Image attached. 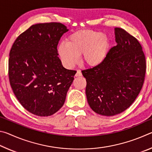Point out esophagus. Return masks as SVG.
<instances>
[{"label": "esophagus", "instance_id": "obj_1", "mask_svg": "<svg viewBox=\"0 0 152 152\" xmlns=\"http://www.w3.org/2000/svg\"><path fill=\"white\" fill-rule=\"evenodd\" d=\"M82 72H80V70H78L77 71V72H76V77H79V76H82Z\"/></svg>", "mask_w": 152, "mask_h": 152}]
</instances>
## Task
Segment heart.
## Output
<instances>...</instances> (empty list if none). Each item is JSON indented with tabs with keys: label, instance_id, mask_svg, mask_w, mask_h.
Returning <instances> with one entry per match:
<instances>
[{
	"label": "heart",
	"instance_id": "b5f03b06",
	"mask_svg": "<svg viewBox=\"0 0 152 152\" xmlns=\"http://www.w3.org/2000/svg\"><path fill=\"white\" fill-rule=\"evenodd\" d=\"M110 47V38L101 31L82 30L68 37L67 42H61L58 51L61 62L68 68H72L82 60L87 66L95 67L106 59Z\"/></svg>",
	"mask_w": 152,
	"mask_h": 152
}]
</instances>
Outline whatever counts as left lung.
<instances>
[{"mask_svg": "<svg viewBox=\"0 0 152 152\" xmlns=\"http://www.w3.org/2000/svg\"><path fill=\"white\" fill-rule=\"evenodd\" d=\"M117 45L99 66L82 70L89 106L97 114L114 116L128 109L140 93L146 71L140 42L121 28H115Z\"/></svg>", "mask_w": 152, "mask_h": 152, "instance_id": "1", "label": "left lung"}]
</instances>
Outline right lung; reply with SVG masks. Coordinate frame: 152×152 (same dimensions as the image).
<instances>
[{
	"mask_svg": "<svg viewBox=\"0 0 152 152\" xmlns=\"http://www.w3.org/2000/svg\"><path fill=\"white\" fill-rule=\"evenodd\" d=\"M67 31L60 23L33 25L10 51L12 91L20 104L37 116H50L61 109L76 73L64 68L58 57V42Z\"/></svg>",
	"mask_w": 152,
	"mask_h": 152,
	"instance_id": "add662e5",
	"label": "right lung"
}]
</instances>
